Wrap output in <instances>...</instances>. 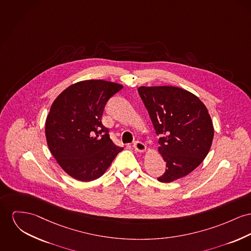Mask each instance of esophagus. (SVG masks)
<instances>
[{"mask_svg": "<svg viewBox=\"0 0 251 251\" xmlns=\"http://www.w3.org/2000/svg\"><path fill=\"white\" fill-rule=\"evenodd\" d=\"M133 147L135 151H138V152H145L146 150H147L146 145L143 142H141V141H136L134 143Z\"/></svg>", "mask_w": 251, "mask_h": 251, "instance_id": "obj_1", "label": "esophagus"}]
</instances>
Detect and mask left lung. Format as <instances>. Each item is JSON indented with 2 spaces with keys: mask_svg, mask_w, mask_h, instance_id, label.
Wrapping results in <instances>:
<instances>
[{
  "mask_svg": "<svg viewBox=\"0 0 251 251\" xmlns=\"http://www.w3.org/2000/svg\"><path fill=\"white\" fill-rule=\"evenodd\" d=\"M138 92L167 163L158 181L170 183L186 176L200 166L212 144L214 128L207 108L197 96L176 86H141Z\"/></svg>",
  "mask_w": 251,
  "mask_h": 251,
  "instance_id": "8db88e82",
  "label": "left lung"
}]
</instances>
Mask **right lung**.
Wrapping results in <instances>:
<instances>
[{
    "instance_id": "right-lung-1",
    "label": "right lung",
    "mask_w": 251,
    "mask_h": 251,
    "mask_svg": "<svg viewBox=\"0 0 251 251\" xmlns=\"http://www.w3.org/2000/svg\"><path fill=\"white\" fill-rule=\"evenodd\" d=\"M122 84L87 80L71 84L53 101L46 121V137L60 167L76 180L100 178L123 148L101 124L104 105Z\"/></svg>"
}]
</instances>
